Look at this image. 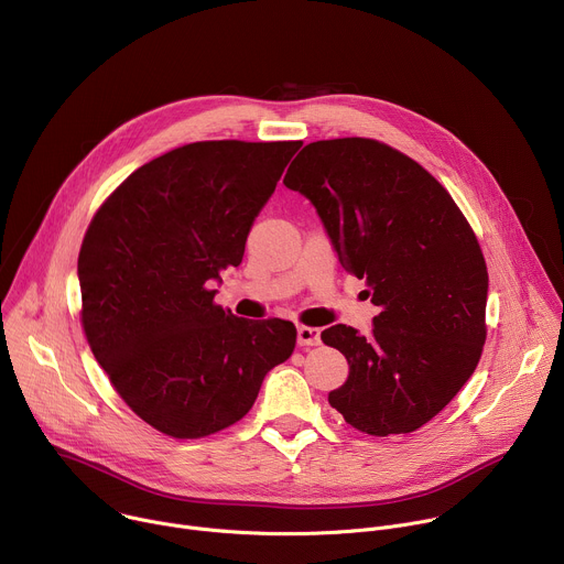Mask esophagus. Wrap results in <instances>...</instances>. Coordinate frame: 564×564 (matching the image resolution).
I'll return each mask as SVG.
<instances>
[{
	"instance_id": "esophagus-1",
	"label": "esophagus",
	"mask_w": 564,
	"mask_h": 564,
	"mask_svg": "<svg viewBox=\"0 0 564 564\" xmlns=\"http://www.w3.org/2000/svg\"><path fill=\"white\" fill-rule=\"evenodd\" d=\"M296 344L299 346H318L321 344V333L310 326H299L296 328Z\"/></svg>"
}]
</instances>
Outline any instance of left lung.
Segmentation results:
<instances>
[{
	"label": "left lung",
	"mask_w": 564,
	"mask_h": 564,
	"mask_svg": "<svg viewBox=\"0 0 564 564\" xmlns=\"http://www.w3.org/2000/svg\"><path fill=\"white\" fill-rule=\"evenodd\" d=\"M283 185L314 205L339 263L379 305L366 337L344 324L321 333L350 366L330 406L368 435L417 431L468 381L487 339L489 274L470 225L413 158L370 138L310 142Z\"/></svg>",
	"instance_id": "1"
}]
</instances>
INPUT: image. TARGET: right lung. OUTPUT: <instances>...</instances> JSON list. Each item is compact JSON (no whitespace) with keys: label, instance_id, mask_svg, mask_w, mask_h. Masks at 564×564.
Listing matches in <instances>:
<instances>
[{"label":"right lung","instance_id":"add662e5","mask_svg":"<svg viewBox=\"0 0 564 564\" xmlns=\"http://www.w3.org/2000/svg\"><path fill=\"white\" fill-rule=\"evenodd\" d=\"M299 147H178L135 170L87 229L77 259L87 341L127 406L160 433L196 440L231 426L294 350L290 321L238 318L209 285L243 261Z\"/></svg>","mask_w":564,"mask_h":564}]
</instances>
